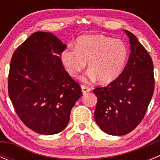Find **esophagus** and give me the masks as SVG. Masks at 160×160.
I'll use <instances>...</instances> for the list:
<instances>
[{"label":"esophagus","mask_w":160,"mask_h":160,"mask_svg":"<svg viewBox=\"0 0 160 160\" xmlns=\"http://www.w3.org/2000/svg\"><path fill=\"white\" fill-rule=\"evenodd\" d=\"M82 93L83 94H87V92H90V88L89 87H87V86H85V85H82Z\"/></svg>","instance_id":"34e87169"}]
</instances>
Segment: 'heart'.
Returning <instances> with one entry per match:
<instances>
[{"label":"heart","mask_w":160,"mask_h":160,"mask_svg":"<svg viewBox=\"0 0 160 160\" xmlns=\"http://www.w3.org/2000/svg\"><path fill=\"white\" fill-rule=\"evenodd\" d=\"M128 58V49L123 42L102 35L80 37L75 47L61 53L62 63L71 77H78L88 62L90 79L98 78L103 84L112 82L122 74Z\"/></svg>","instance_id":"obj_1"}]
</instances>
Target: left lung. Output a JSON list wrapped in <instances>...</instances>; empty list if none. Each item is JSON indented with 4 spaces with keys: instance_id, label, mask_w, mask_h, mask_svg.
I'll use <instances>...</instances> for the list:
<instances>
[{
    "instance_id": "1",
    "label": "left lung",
    "mask_w": 160,
    "mask_h": 160,
    "mask_svg": "<svg viewBox=\"0 0 160 160\" xmlns=\"http://www.w3.org/2000/svg\"><path fill=\"white\" fill-rule=\"evenodd\" d=\"M131 53L122 74L105 87L94 90L98 102L94 119L108 135H127L143 118L155 88L153 62L145 48L132 32Z\"/></svg>"
}]
</instances>
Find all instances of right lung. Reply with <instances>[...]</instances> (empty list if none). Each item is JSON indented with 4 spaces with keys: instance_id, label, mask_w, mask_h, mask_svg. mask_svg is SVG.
<instances>
[{
    "instance_id": "obj_1",
    "label": "right lung",
    "mask_w": 160,
    "mask_h": 160,
    "mask_svg": "<svg viewBox=\"0 0 160 160\" xmlns=\"http://www.w3.org/2000/svg\"><path fill=\"white\" fill-rule=\"evenodd\" d=\"M66 46L51 32L39 31L18 46L11 59L8 96L23 123L38 134L63 131L82 95L61 61Z\"/></svg>"
}]
</instances>
